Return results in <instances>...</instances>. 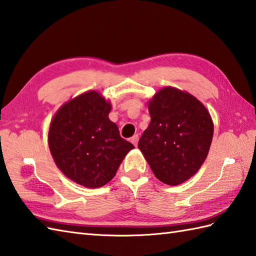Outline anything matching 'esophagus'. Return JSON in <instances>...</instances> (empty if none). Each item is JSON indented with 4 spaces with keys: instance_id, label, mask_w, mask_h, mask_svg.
Instances as JSON below:
<instances>
[{
    "instance_id": "esophagus-1",
    "label": "esophagus",
    "mask_w": 256,
    "mask_h": 256,
    "mask_svg": "<svg viewBox=\"0 0 256 256\" xmlns=\"http://www.w3.org/2000/svg\"><path fill=\"white\" fill-rule=\"evenodd\" d=\"M138 140H139V136H138V134H134L132 137V139H130V141H132V144L134 146H137Z\"/></svg>"
}]
</instances>
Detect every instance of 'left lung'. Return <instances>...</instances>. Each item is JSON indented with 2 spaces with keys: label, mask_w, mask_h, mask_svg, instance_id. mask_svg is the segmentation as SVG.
<instances>
[{
  "label": "left lung",
  "mask_w": 256,
  "mask_h": 256,
  "mask_svg": "<svg viewBox=\"0 0 256 256\" xmlns=\"http://www.w3.org/2000/svg\"><path fill=\"white\" fill-rule=\"evenodd\" d=\"M151 122L138 148L156 178L178 185L194 175L207 158L214 124L206 107L194 96L164 88L149 103Z\"/></svg>",
  "instance_id": "left-lung-1"
}]
</instances>
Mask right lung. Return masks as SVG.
<instances>
[{"label": "right lung", "mask_w": 256, "mask_h": 256, "mask_svg": "<svg viewBox=\"0 0 256 256\" xmlns=\"http://www.w3.org/2000/svg\"><path fill=\"white\" fill-rule=\"evenodd\" d=\"M110 108L103 96L90 90L68 102L50 124L48 142L56 166L90 188L108 183L134 148L110 120Z\"/></svg>", "instance_id": "add662e5"}]
</instances>
